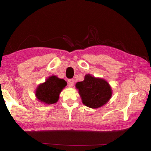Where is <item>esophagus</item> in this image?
Returning a JSON list of instances; mask_svg holds the SVG:
<instances>
[{
	"label": "esophagus",
	"mask_w": 151,
	"mask_h": 151,
	"mask_svg": "<svg viewBox=\"0 0 151 151\" xmlns=\"http://www.w3.org/2000/svg\"><path fill=\"white\" fill-rule=\"evenodd\" d=\"M74 79H68V87L71 88V87L74 86Z\"/></svg>",
	"instance_id": "obj_1"
}]
</instances>
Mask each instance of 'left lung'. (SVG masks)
Instances as JSON below:
<instances>
[{"label": "left lung", "mask_w": 151, "mask_h": 151, "mask_svg": "<svg viewBox=\"0 0 151 151\" xmlns=\"http://www.w3.org/2000/svg\"><path fill=\"white\" fill-rule=\"evenodd\" d=\"M82 102L86 106L98 108L106 104L112 96V89L108 82L102 78L88 74L83 81L76 84Z\"/></svg>", "instance_id": "left-lung-1"}]
</instances>
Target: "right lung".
I'll list each match as a JSON object with an SVG mask.
<instances>
[{
	"instance_id": "add662e5",
	"label": "right lung",
	"mask_w": 151,
	"mask_h": 151,
	"mask_svg": "<svg viewBox=\"0 0 151 151\" xmlns=\"http://www.w3.org/2000/svg\"><path fill=\"white\" fill-rule=\"evenodd\" d=\"M67 86V82L56 76H50L45 83L36 88L35 96L36 99L45 104H52L58 101L59 95Z\"/></svg>"
}]
</instances>
